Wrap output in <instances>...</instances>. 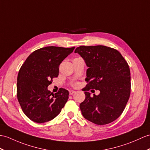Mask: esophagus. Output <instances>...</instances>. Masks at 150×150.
Wrapping results in <instances>:
<instances>
[{
	"label": "esophagus",
	"mask_w": 150,
	"mask_h": 150,
	"mask_svg": "<svg viewBox=\"0 0 150 150\" xmlns=\"http://www.w3.org/2000/svg\"><path fill=\"white\" fill-rule=\"evenodd\" d=\"M75 93V91H69V95H72L73 94H74Z\"/></svg>",
	"instance_id": "obj_1"
}]
</instances>
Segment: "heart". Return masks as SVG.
Here are the masks:
<instances>
[{
	"label": "heart",
	"instance_id": "heart-1",
	"mask_svg": "<svg viewBox=\"0 0 150 150\" xmlns=\"http://www.w3.org/2000/svg\"><path fill=\"white\" fill-rule=\"evenodd\" d=\"M74 86H78V83H74Z\"/></svg>",
	"mask_w": 150,
	"mask_h": 150
}]
</instances>
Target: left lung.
Listing matches in <instances>:
<instances>
[{
  "label": "left lung",
  "instance_id": "1",
  "mask_svg": "<svg viewBox=\"0 0 150 150\" xmlns=\"http://www.w3.org/2000/svg\"><path fill=\"white\" fill-rule=\"evenodd\" d=\"M85 61L87 69L83 88L86 98L80 104L82 114L91 122L103 125L120 116L130 95V71L117 50L103 45L80 46L75 50ZM91 88L100 93L91 97Z\"/></svg>",
  "mask_w": 150,
  "mask_h": 150
}]
</instances>
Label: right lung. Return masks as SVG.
<instances>
[{"label":"right lung","mask_w":150,"mask_h":150,"mask_svg":"<svg viewBox=\"0 0 150 150\" xmlns=\"http://www.w3.org/2000/svg\"><path fill=\"white\" fill-rule=\"evenodd\" d=\"M75 47H46L33 52L21 67L17 78V98L27 117L34 122L49 121L60 113L68 98V90L51 93L48 86L59 75L62 61Z\"/></svg>","instance_id":"add662e5"}]
</instances>
